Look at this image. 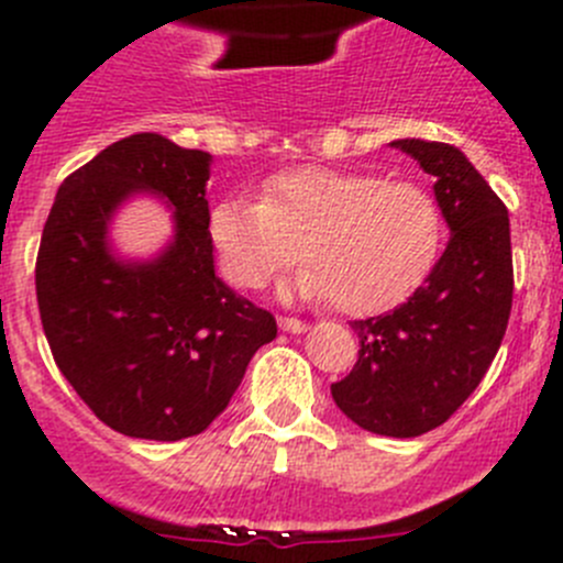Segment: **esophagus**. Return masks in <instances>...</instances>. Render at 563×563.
<instances>
[{"label":"esophagus","instance_id":"1","mask_svg":"<svg viewBox=\"0 0 563 563\" xmlns=\"http://www.w3.org/2000/svg\"><path fill=\"white\" fill-rule=\"evenodd\" d=\"M280 329L283 332H291V334H302V332H308V323L305 321H299V318H294V316H280Z\"/></svg>","mask_w":563,"mask_h":563}]
</instances>
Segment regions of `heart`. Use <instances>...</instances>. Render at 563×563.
Wrapping results in <instances>:
<instances>
[{"mask_svg": "<svg viewBox=\"0 0 563 563\" xmlns=\"http://www.w3.org/2000/svg\"><path fill=\"white\" fill-rule=\"evenodd\" d=\"M209 240L236 288H261L302 255L308 266L288 291L373 316L428 280L444 245V214L413 181L302 166L269 176L261 201L231 196L214 203Z\"/></svg>", "mask_w": 563, "mask_h": 563, "instance_id": "obj_1", "label": "heart"}]
</instances>
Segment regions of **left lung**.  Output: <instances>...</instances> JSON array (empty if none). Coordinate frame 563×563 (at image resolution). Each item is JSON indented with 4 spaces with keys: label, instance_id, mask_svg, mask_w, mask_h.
Listing matches in <instances>:
<instances>
[{
    "label": "left lung",
    "instance_id": "8db88e82",
    "mask_svg": "<svg viewBox=\"0 0 563 563\" xmlns=\"http://www.w3.org/2000/svg\"><path fill=\"white\" fill-rule=\"evenodd\" d=\"M391 146L433 176L452 236L408 302L351 321L360 360L332 384V397L362 430L413 439L444 424L496 360L512 310V242L507 207L457 146L422 139Z\"/></svg>",
    "mask_w": 563,
    "mask_h": 563
}]
</instances>
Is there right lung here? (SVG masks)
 Returning a JSON list of instances; mask_svg holds the SVG:
<instances>
[{
	"mask_svg": "<svg viewBox=\"0 0 563 563\" xmlns=\"http://www.w3.org/2000/svg\"><path fill=\"white\" fill-rule=\"evenodd\" d=\"M209 166V152L135 133L67 176L45 220L35 286L51 354L95 417L130 439L207 430L277 334L272 313L214 275ZM141 191L173 207L175 236L155 260H119L107 225Z\"/></svg>",
	"mask_w": 563,
	"mask_h": 563,
	"instance_id": "obj_1",
	"label": "right lung"
}]
</instances>
